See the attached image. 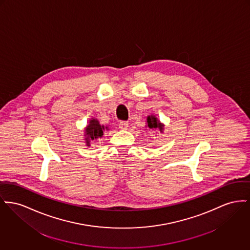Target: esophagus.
Segmentation results:
<instances>
[{
    "mask_svg": "<svg viewBox=\"0 0 250 250\" xmlns=\"http://www.w3.org/2000/svg\"><path fill=\"white\" fill-rule=\"evenodd\" d=\"M119 127H120L121 129H123V130L127 129V127H128V123H127V122H125V121H122V122L119 123Z\"/></svg>",
    "mask_w": 250,
    "mask_h": 250,
    "instance_id": "obj_1",
    "label": "esophagus"
}]
</instances>
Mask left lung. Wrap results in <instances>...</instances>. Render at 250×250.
Masks as SVG:
<instances>
[{
	"instance_id": "obj_1",
	"label": "left lung",
	"mask_w": 250,
	"mask_h": 250,
	"mask_svg": "<svg viewBox=\"0 0 250 250\" xmlns=\"http://www.w3.org/2000/svg\"><path fill=\"white\" fill-rule=\"evenodd\" d=\"M147 126L150 129H159L161 132H162V130H163V125H162L158 121V119L153 115L147 117Z\"/></svg>"
}]
</instances>
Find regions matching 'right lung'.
I'll return each mask as SVG.
<instances>
[{"label": "right lung", "instance_id": "right-lung-1", "mask_svg": "<svg viewBox=\"0 0 250 250\" xmlns=\"http://www.w3.org/2000/svg\"><path fill=\"white\" fill-rule=\"evenodd\" d=\"M104 129L103 125L99 124V122L96 119H91L89 121V125L86 127V143L87 146H89V141L101 138L103 136V131Z\"/></svg>", "mask_w": 250, "mask_h": 250}]
</instances>
